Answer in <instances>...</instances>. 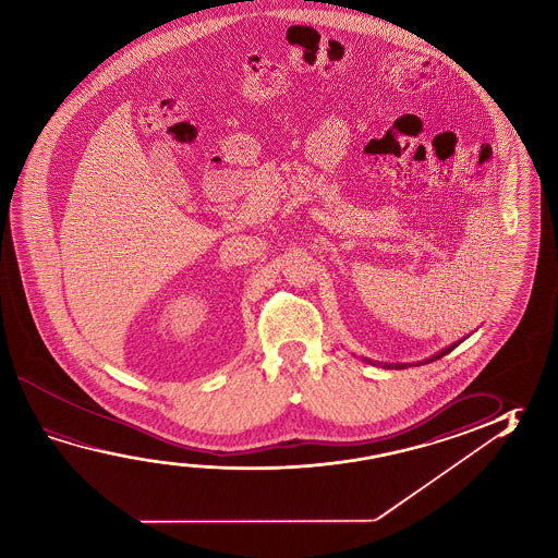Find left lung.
<instances>
[{
    "instance_id": "8db88e82",
    "label": "left lung",
    "mask_w": 558,
    "mask_h": 558,
    "mask_svg": "<svg viewBox=\"0 0 558 558\" xmlns=\"http://www.w3.org/2000/svg\"><path fill=\"white\" fill-rule=\"evenodd\" d=\"M457 344H459V342H456V344H451V347L446 348V350H441L439 354H436V356L434 357H429V360H438V357L446 356V354H449V352H451V350H453V348H456Z\"/></svg>"
}]
</instances>
